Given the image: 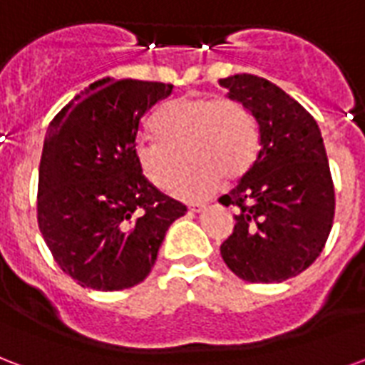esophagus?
Listing matches in <instances>:
<instances>
[{"label":"esophagus","mask_w":365,"mask_h":365,"mask_svg":"<svg viewBox=\"0 0 365 365\" xmlns=\"http://www.w3.org/2000/svg\"><path fill=\"white\" fill-rule=\"evenodd\" d=\"M188 210L192 213H198L202 212V210H205V204H200V202H196V204H188Z\"/></svg>","instance_id":"34e87169"}]
</instances>
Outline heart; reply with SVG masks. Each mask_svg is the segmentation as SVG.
Masks as SVG:
<instances>
[{"label":"heart","mask_w":365,"mask_h":365,"mask_svg":"<svg viewBox=\"0 0 365 365\" xmlns=\"http://www.w3.org/2000/svg\"><path fill=\"white\" fill-rule=\"evenodd\" d=\"M158 138H138L133 153L142 175L160 190H169L185 169L175 194L205 198L225 180L250 171L259 150L257 120L232 98L186 96L169 103L153 123Z\"/></svg>","instance_id":"heart-1"}]
</instances>
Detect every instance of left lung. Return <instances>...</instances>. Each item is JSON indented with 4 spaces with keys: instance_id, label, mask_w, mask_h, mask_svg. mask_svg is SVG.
<instances>
[{
    "instance_id": "left-lung-1",
    "label": "left lung",
    "mask_w": 365,
    "mask_h": 365,
    "mask_svg": "<svg viewBox=\"0 0 365 365\" xmlns=\"http://www.w3.org/2000/svg\"><path fill=\"white\" fill-rule=\"evenodd\" d=\"M219 82L250 109L259 128L254 165L219 198L237 212L221 256L245 281L281 283L316 262L333 227L335 186L322 133L273 82L254 75Z\"/></svg>"
}]
</instances>
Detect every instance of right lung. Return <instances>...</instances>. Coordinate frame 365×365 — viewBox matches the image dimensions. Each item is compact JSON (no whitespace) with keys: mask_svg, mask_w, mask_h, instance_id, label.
I'll return each instance as SVG.
<instances>
[{"mask_svg":"<svg viewBox=\"0 0 365 365\" xmlns=\"http://www.w3.org/2000/svg\"><path fill=\"white\" fill-rule=\"evenodd\" d=\"M173 84L100 81L49 123L36 217L51 256L81 287L123 290L152 271L167 229L186 213L134 161L142 119Z\"/></svg>","mask_w":365,"mask_h":365,"instance_id":"obj_1","label":"right lung"}]
</instances>
